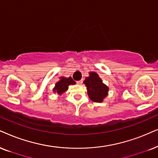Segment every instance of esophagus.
I'll return each instance as SVG.
<instances>
[{"instance_id":"obj_1","label":"esophagus","mask_w":158,"mask_h":158,"mask_svg":"<svg viewBox=\"0 0 158 158\" xmlns=\"http://www.w3.org/2000/svg\"><path fill=\"white\" fill-rule=\"evenodd\" d=\"M77 83L78 85H81V84L83 83V80H79V81H77Z\"/></svg>"}]
</instances>
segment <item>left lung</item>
I'll list each match as a JSON object with an SVG mask.
<instances>
[{"label": "left lung", "instance_id": "8db88e82", "mask_svg": "<svg viewBox=\"0 0 158 158\" xmlns=\"http://www.w3.org/2000/svg\"><path fill=\"white\" fill-rule=\"evenodd\" d=\"M89 77H86L84 81L87 87L88 96L93 102H103V99L108 95L109 87L103 83L97 73L89 72Z\"/></svg>", "mask_w": 158, "mask_h": 158}]
</instances>
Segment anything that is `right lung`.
<instances>
[{
	"mask_svg": "<svg viewBox=\"0 0 158 158\" xmlns=\"http://www.w3.org/2000/svg\"><path fill=\"white\" fill-rule=\"evenodd\" d=\"M76 82L73 80L71 77H60L59 81L55 84V87H54L53 91L57 93L58 95H62L63 93L68 90L69 85H75Z\"/></svg>",
	"mask_w": 158,
	"mask_h": 158,
	"instance_id": "obj_1",
	"label": "right lung"
}]
</instances>
